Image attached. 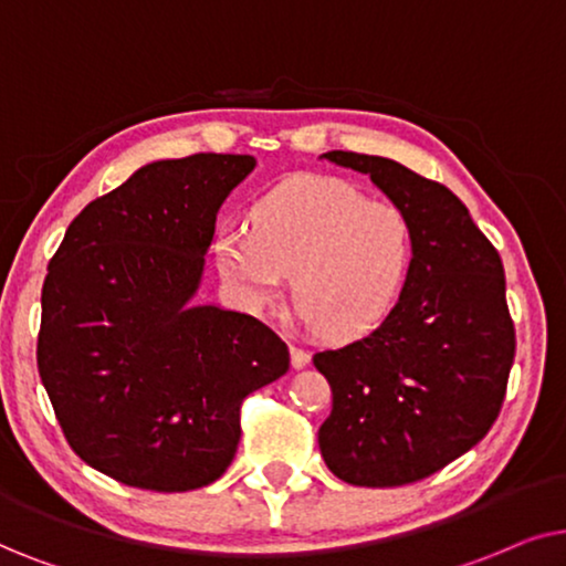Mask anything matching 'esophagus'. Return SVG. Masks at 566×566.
<instances>
[{
	"label": "esophagus",
	"mask_w": 566,
	"mask_h": 566,
	"mask_svg": "<svg viewBox=\"0 0 566 566\" xmlns=\"http://www.w3.org/2000/svg\"><path fill=\"white\" fill-rule=\"evenodd\" d=\"M290 359H292V367L295 370H303V367L311 365V354L305 349H300V346H290Z\"/></svg>",
	"instance_id": "esophagus-1"
}]
</instances>
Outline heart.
<instances>
[{
  "label": "heart",
  "mask_w": 566,
  "mask_h": 566,
  "mask_svg": "<svg viewBox=\"0 0 566 566\" xmlns=\"http://www.w3.org/2000/svg\"><path fill=\"white\" fill-rule=\"evenodd\" d=\"M214 261L253 307L282 297L292 274L303 318L352 342L396 311L411 274L413 232L390 201H367L346 180L307 176L259 199L251 230L217 232Z\"/></svg>",
  "instance_id": "heart-1"
}]
</instances>
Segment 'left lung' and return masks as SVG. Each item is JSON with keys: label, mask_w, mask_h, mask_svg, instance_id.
<instances>
[{"label": "left lung", "mask_w": 566, "mask_h": 566, "mask_svg": "<svg viewBox=\"0 0 566 566\" xmlns=\"http://www.w3.org/2000/svg\"><path fill=\"white\" fill-rule=\"evenodd\" d=\"M321 157L370 176L413 232L409 282L388 321L313 357L334 394L321 455L346 484H411L469 453L502 409L515 359L502 259L450 188L388 157Z\"/></svg>", "instance_id": "8db88e82"}]
</instances>
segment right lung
Instances as JSON below:
<instances>
[{
  "label": "right lung",
  "mask_w": 566,
  "mask_h": 566,
  "mask_svg": "<svg viewBox=\"0 0 566 566\" xmlns=\"http://www.w3.org/2000/svg\"><path fill=\"white\" fill-rule=\"evenodd\" d=\"M253 168L214 153L142 165L74 217L49 263L38 373L74 453L120 484H212L243 398L290 370L253 315L193 303L217 212Z\"/></svg>",
  "instance_id": "obj_1"
}]
</instances>
